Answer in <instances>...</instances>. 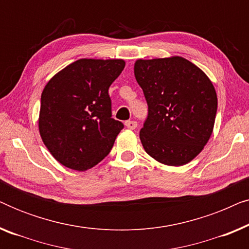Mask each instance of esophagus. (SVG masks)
<instances>
[{"label":"esophagus","instance_id":"1","mask_svg":"<svg viewBox=\"0 0 249 249\" xmlns=\"http://www.w3.org/2000/svg\"><path fill=\"white\" fill-rule=\"evenodd\" d=\"M124 124H125V127H127L128 129H131V130H134V129L137 128V122L134 121V120L125 121Z\"/></svg>","mask_w":249,"mask_h":249}]
</instances>
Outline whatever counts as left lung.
I'll use <instances>...</instances> for the list:
<instances>
[{
	"label": "left lung",
	"mask_w": 249,
	"mask_h": 249,
	"mask_svg": "<svg viewBox=\"0 0 249 249\" xmlns=\"http://www.w3.org/2000/svg\"><path fill=\"white\" fill-rule=\"evenodd\" d=\"M135 77L148 114L139 137L146 153L166 165L192 161L212 135L217 97L209 77L180 56L137 60Z\"/></svg>",
	"instance_id": "left-lung-1"
}]
</instances>
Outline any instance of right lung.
<instances>
[{
  "instance_id": "1",
  "label": "right lung",
  "mask_w": 249,
  "mask_h": 249,
  "mask_svg": "<svg viewBox=\"0 0 249 249\" xmlns=\"http://www.w3.org/2000/svg\"><path fill=\"white\" fill-rule=\"evenodd\" d=\"M124 60L80 59L61 70L40 97L39 134L56 161L86 171L113 147L124 124L112 118L108 88Z\"/></svg>"
}]
</instances>
